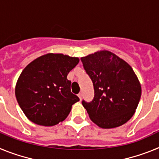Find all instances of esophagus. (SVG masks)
<instances>
[{"label": "esophagus", "mask_w": 159, "mask_h": 159, "mask_svg": "<svg viewBox=\"0 0 159 159\" xmlns=\"http://www.w3.org/2000/svg\"><path fill=\"white\" fill-rule=\"evenodd\" d=\"M78 96H79V98H80V99H82L83 94L81 93V92H80V93H79V94H78Z\"/></svg>", "instance_id": "34e87169"}]
</instances>
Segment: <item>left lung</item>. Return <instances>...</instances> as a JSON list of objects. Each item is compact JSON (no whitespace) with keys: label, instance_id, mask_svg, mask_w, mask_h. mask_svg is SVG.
<instances>
[{"label":"left lung","instance_id":"1","mask_svg":"<svg viewBox=\"0 0 159 159\" xmlns=\"http://www.w3.org/2000/svg\"><path fill=\"white\" fill-rule=\"evenodd\" d=\"M93 83L95 96L82 104L90 119L101 128L118 127L134 116L141 97V84L132 67L109 51L81 58Z\"/></svg>","mask_w":159,"mask_h":159}]
</instances>
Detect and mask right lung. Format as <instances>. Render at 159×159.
Returning a JSON list of instances; mask_svg holds the SVG:
<instances>
[{
  "mask_svg": "<svg viewBox=\"0 0 159 159\" xmlns=\"http://www.w3.org/2000/svg\"><path fill=\"white\" fill-rule=\"evenodd\" d=\"M79 61L77 57L48 53L25 67L16 82L15 95L30 121L51 127L67 117L80 99L71 92V82L67 76Z\"/></svg>",
  "mask_w": 159,
  "mask_h": 159,
  "instance_id": "right-lung-1",
  "label": "right lung"
}]
</instances>
